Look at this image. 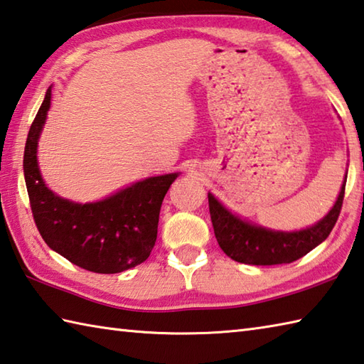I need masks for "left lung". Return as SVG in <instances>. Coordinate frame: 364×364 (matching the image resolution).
<instances>
[{"label":"left lung","mask_w":364,"mask_h":364,"mask_svg":"<svg viewBox=\"0 0 364 364\" xmlns=\"http://www.w3.org/2000/svg\"><path fill=\"white\" fill-rule=\"evenodd\" d=\"M346 181L347 175L328 215L300 232H274L246 223L224 208L215 196L208 194L211 223L220 249L235 262L247 265H281L301 259L328 238L343 206Z\"/></svg>","instance_id":"8db88e82"}]
</instances>
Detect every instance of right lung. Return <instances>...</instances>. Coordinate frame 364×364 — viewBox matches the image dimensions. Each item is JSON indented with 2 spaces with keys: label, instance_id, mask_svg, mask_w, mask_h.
<instances>
[{
  "label": "right lung",
  "instance_id": "add662e5",
  "mask_svg": "<svg viewBox=\"0 0 364 364\" xmlns=\"http://www.w3.org/2000/svg\"><path fill=\"white\" fill-rule=\"evenodd\" d=\"M52 87L28 132L23 172L36 227L47 246L92 273L113 274L148 259L158 237L164 197L178 173L146 178L95 203H74L50 191L38 166V140Z\"/></svg>",
  "mask_w": 364,
  "mask_h": 364
}]
</instances>
